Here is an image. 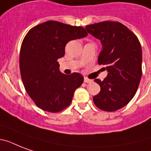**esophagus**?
<instances>
[{
  "label": "esophagus",
  "instance_id": "esophagus-1",
  "mask_svg": "<svg viewBox=\"0 0 151 151\" xmlns=\"http://www.w3.org/2000/svg\"><path fill=\"white\" fill-rule=\"evenodd\" d=\"M84 81H85V83H92V81L90 80V79H88V78H84Z\"/></svg>",
  "mask_w": 151,
  "mask_h": 151
}]
</instances>
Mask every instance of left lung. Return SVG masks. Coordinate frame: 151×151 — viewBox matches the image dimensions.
I'll list each match as a JSON object with an SVG mask.
<instances>
[{
	"label": "left lung",
	"mask_w": 151,
	"mask_h": 151,
	"mask_svg": "<svg viewBox=\"0 0 151 151\" xmlns=\"http://www.w3.org/2000/svg\"><path fill=\"white\" fill-rule=\"evenodd\" d=\"M88 34L99 39L102 51L99 65L108 73L103 81L95 79L100 92L93 97L95 105L104 111H115L131 101L142 77V48L137 37L119 22L105 21L85 27Z\"/></svg>",
	"instance_id": "1"
}]
</instances>
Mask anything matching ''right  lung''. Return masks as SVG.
Instances as JSON below:
<instances>
[{"instance_id":"right-lung-1","label":"right lung","mask_w":151,"mask_h":151,"mask_svg":"<svg viewBox=\"0 0 151 151\" xmlns=\"http://www.w3.org/2000/svg\"><path fill=\"white\" fill-rule=\"evenodd\" d=\"M87 35L83 27L50 20L33 27L25 36L20 49V73L25 89L39 108L56 113L70 104L84 77L79 73H62L57 60L64 56L69 41Z\"/></svg>"}]
</instances>
